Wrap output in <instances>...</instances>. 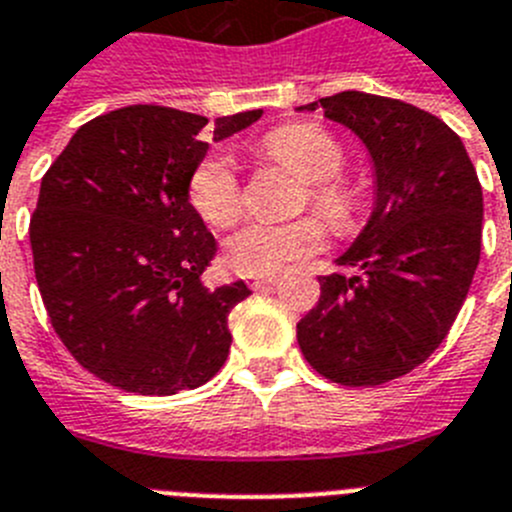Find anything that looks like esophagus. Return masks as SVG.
Listing matches in <instances>:
<instances>
[{"instance_id": "esophagus-1", "label": "esophagus", "mask_w": 512, "mask_h": 512, "mask_svg": "<svg viewBox=\"0 0 512 512\" xmlns=\"http://www.w3.org/2000/svg\"><path fill=\"white\" fill-rule=\"evenodd\" d=\"M247 283H250L252 290H262V288H267V285L278 283V278H275V275H265V278H250Z\"/></svg>"}]
</instances>
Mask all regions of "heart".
Wrapping results in <instances>:
<instances>
[{"instance_id":"b5f03b06","label":"heart","mask_w":512,"mask_h":512,"mask_svg":"<svg viewBox=\"0 0 512 512\" xmlns=\"http://www.w3.org/2000/svg\"><path fill=\"white\" fill-rule=\"evenodd\" d=\"M267 158L290 168L306 181L303 204H311L334 229H349L357 219L359 193L339 176L344 147L326 127L296 122L278 127L262 140ZM188 196L201 219L214 227H229L242 211V188L232 160L209 155L201 160L188 181ZM324 227L316 219L290 224L252 222L227 239L229 265L242 275H278L293 262L316 255L324 247Z\"/></svg>"}]
</instances>
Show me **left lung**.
Returning <instances> with one entry per match:
<instances>
[{"label": "left lung", "mask_w": 512, "mask_h": 512, "mask_svg": "<svg viewBox=\"0 0 512 512\" xmlns=\"http://www.w3.org/2000/svg\"><path fill=\"white\" fill-rule=\"evenodd\" d=\"M365 142L375 206L321 298L298 321L303 357L331 382L382 385L426 362L457 319L482 250V186L434 114L365 91L311 101Z\"/></svg>", "instance_id": "left-lung-1"}]
</instances>
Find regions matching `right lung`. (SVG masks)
I'll return each mask as SVG.
<instances>
[{"label":"right lung","instance_id":"right-lung-1","mask_svg":"<svg viewBox=\"0 0 512 512\" xmlns=\"http://www.w3.org/2000/svg\"><path fill=\"white\" fill-rule=\"evenodd\" d=\"M255 112L219 117L214 140ZM209 119L135 104L78 127L40 183L30 245L55 334L81 367L114 388L173 395L209 382L227 362L229 311L242 280L201 283L216 242L188 201Z\"/></svg>","mask_w":512,"mask_h":512}]
</instances>
